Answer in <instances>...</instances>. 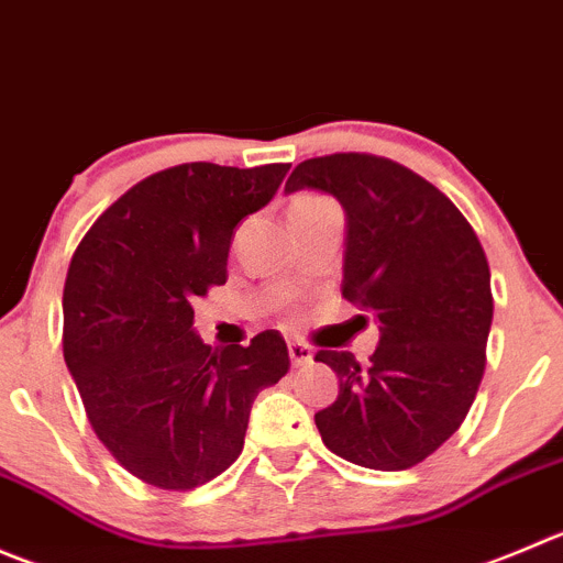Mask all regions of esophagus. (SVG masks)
<instances>
[{"label": "esophagus", "mask_w": 563, "mask_h": 563, "mask_svg": "<svg viewBox=\"0 0 563 563\" xmlns=\"http://www.w3.org/2000/svg\"><path fill=\"white\" fill-rule=\"evenodd\" d=\"M288 357H291V363L297 365V368L313 363V352H310L305 343H288Z\"/></svg>", "instance_id": "1"}]
</instances>
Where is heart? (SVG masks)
Returning <instances> with one entry per match:
<instances>
[{
    "instance_id": "obj_1",
    "label": "heart",
    "mask_w": 563,
    "mask_h": 563,
    "mask_svg": "<svg viewBox=\"0 0 563 563\" xmlns=\"http://www.w3.org/2000/svg\"><path fill=\"white\" fill-rule=\"evenodd\" d=\"M319 203H324V200H319V198H299V200H294L291 209H310V206H319Z\"/></svg>"
}]
</instances>
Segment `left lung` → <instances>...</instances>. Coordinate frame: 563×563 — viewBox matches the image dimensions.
I'll use <instances>...</instances> for the list:
<instances>
[{"instance_id":"8db88e82","label":"left lung","mask_w":563,"mask_h":563,"mask_svg":"<svg viewBox=\"0 0 563 563\" xmlns=\"http://www.w3.org/2000/svg\"><path fill=\"white\" fill-rule=\"evenodd\" d=\"M297 189L343 206L341 294L379 321L368 365L316 352L341 382L316 427L341 460L407 471L462 427L482 385L493 324L487 255L434 184L385 156H316L288 176L286 192Z\"/></svg>"}]
</instances>
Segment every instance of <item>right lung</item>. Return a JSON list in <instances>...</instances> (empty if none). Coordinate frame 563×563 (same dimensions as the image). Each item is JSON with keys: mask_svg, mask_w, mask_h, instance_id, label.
Returning a JSON list of instances; mask_svg holds the SVG:
<instances>
[{"mask_svg": "<svg viewBox=\"0 0 563 563\" xmlns=\"http://www.w3.org/2000/svg\"><path fill=\"white\" fill-rule=\"evenodd\" d=\"M291 165L167 167L120 195L76 247L63 354L92 432L140 482L187 493L244 449L250 407L291 368L286 341L211 349L192 302L228 280L233 228L275 198Z\"/></svg>", "mask_w": 563, "mask_h": 563, "instance_id": "right-lung-1", "label": "right lung"}]
</instances>
